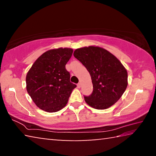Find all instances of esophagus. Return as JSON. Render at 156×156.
Masks as SVG:
<instances>
[{"label":"esophagus","mask_w":156,"mask_h":156,"mask_svg":"<svg viewBox=\"0 0 156 156\" xmlns=\"http://www.w3.org/2000/svg\"><path fill=\"white\" fill-rule=\"evenodd\" d=\"M77 87L78 88H80L81 87V83H78V84H77Z\"/></svg>","instance_id":"esophagus-1"}]
</instances>
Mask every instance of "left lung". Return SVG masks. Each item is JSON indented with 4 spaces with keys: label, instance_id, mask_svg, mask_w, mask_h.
<instances>
[{
    "label": "left lung",
    "instance_id": "8db88e82",
    "mask_svg": "<svg viewBox=\"0 0 156 156\" xmlns=\"http://www.w3.org/2000/svg\"><path fill=\"white\" fill-rule=\"evenodd\" d=\"M73 56L90 73L93 92L84 96L89 106L105 109L119 100L127 87L126 69L115 56L99 47L89 46L76 49Z\"/></svg>",
    "mask_w": 156,
    "mask_h": 156
}]
</instances>
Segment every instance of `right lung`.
I'll return each instance as SVG.
<instances>
[{
  "instance_id": "1",
  "label": "right lung",
  "mask_w": 156,
  "mask_h": 156,
  "mask_svg": "<svg viewBox=\"0 0 156 156\" xmlns=\"http://www.w3.org/2000/svg\"><path fill=\"white\" fill-rule=\"evenodd\" d=\"M71 48L44 52L37 59L26 76V88L36 106L47 112H58L67 105L75 84L65 68L72 56Z\"/></svg>"
}]
</instances>
